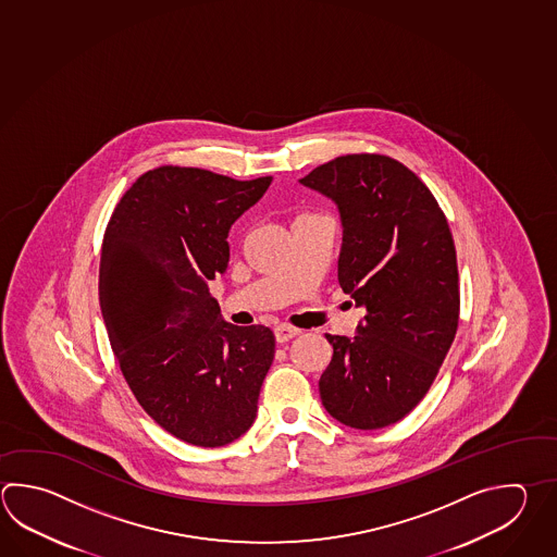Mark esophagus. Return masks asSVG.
Masks as SVG:
<instances>
[{
	"instance_id": "34e87169",
	"label": "esophagus",
	"mask_w": 557,
	"mask_h": 557,
	"mask_svg": "<svg viewBox=\"0 0 557 557\" xmlns=\"http://www.w3.org/2000/svg\"><path fill=\"white\" fill-rule=\"evenodd\" d=\"M273 333H275V341H277V343H285V341L297 337L299 330L292 327V325H277V327L273 330Z\"/></svg>"
}]
</instances>
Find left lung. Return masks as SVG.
Returning a JSON list of instances; mask_svg holds the SVG:
<instances>
[{"label":"left lung","mask_w":557,"mask_h":557,"mask_svg":"<svg viewBox=\"0 0 557 557\" xmlns=\"http://www.w3.org/2000/svg\"><path fill=\"white\" fill-rule=\"evenodd\" d=\"M301 184L339 208L341 289L364 307L355 337L325 335L319 379L325 410L373 431L405 419L429 393L455 341L460 285L455 239L436 198L385 154H345Z\"/></svg>","instance_id":"1"}]
</instances>
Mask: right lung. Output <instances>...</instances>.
<instances>
[{"instance_id":"1","label":"right lung","mask_w":557,"mask_h":557,"mask_svg":"<svg viewBox=\"0 0 557 557\" xmlns=\"http://www.w3.org/2000/svg\"><path fill=\"white\" fill-rule=\"evenodd\" d=\"M272 176L159 166L138 176L104 230L99 301L138 405L184 443L216 448L248 431L275 337L220 315L208 282L226 272L227 232Z\"/></svg>"}]
</instances>
